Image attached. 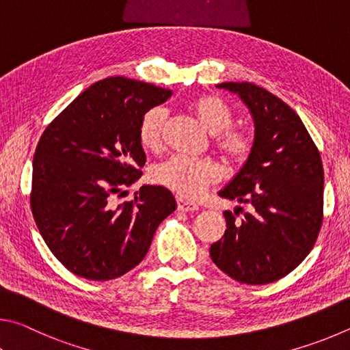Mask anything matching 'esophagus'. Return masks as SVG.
<instances>
[{
	"instance_id": "obj_1",
	"label": "esophagus",
	"mask_w": 350,
	"mask_h": 350,
	"mask_svg": "<svg viewBox=\"0 0 350 350\" xmlns=\"http://www.w3.org/2000/svg\"><path fill=\"white\" fill-rule=\"evenodd\" d=\"M176 204H178V211L181 212H195L198 211V206L193 203H189V201L183 198H176Z\"/></svg>"
}]
</instances>
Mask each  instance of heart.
I'll use <instances>...</instances> for the list:
<instances>
[{"mask_svg":"<svg viewBox=\"0 0 350 350\" xmlns=\"http://www.w3.org/2000/svg\"><path fill=\"white\" fill-rule=\"evenodd\" d=\"M192 112L200 124L217 137V149L232 163H241L252 149V138L244 131L229 129L234 121V112L223 100L213 95L198 96L191 104ZM165 110L150 109L139 124V143L147 150H155L161 144ZM221 170L211 159H192L175 155L157 164L152 169V181L169 189L181 198L197 200L213 183L218 181Z\"/></svg>","mask_w":350,"mask_h":350,"instance_id":"heart-1","label":"heart"}]
</instances>
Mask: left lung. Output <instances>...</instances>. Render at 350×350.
<instances>
[{
  "mask_svg": "<svg viewBox=\"0 0 350 350\" xmlns=\"http://www.w3.org/2000/svg\"><path fill=\"white\" fill-rule=\"evenodd\" d=\"M217 88L240 96L254 120L252 149L221 198L247 204L241 219L224 212L212 261L244 284H267L291 273L314 247L323 221L321 157L303 121L284 101L252 83ZM241 211V207H238Z\"/></svg>",
  "mask_w": 350,
  "mask_h": 350,
  "instance_id": "left-lung-1",
  "label": "left lung"
}]
</instances>
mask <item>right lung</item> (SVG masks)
<instances>
[{
	"instance_id": "obj_1",
	"label": "right lung",
	"mask_w": 350,
	"mask_h": 350,
	"mask_svg": "<svg viewBox=\"0 0 350 350\" xmlns=\"http://www.w3.org/2000/svg\"><path fill=\"white\" fill-rule=\"evenodd\" d=\"M170 95L137 79H101L42 132L30 206L47 247L78 277L107 281L132 271L159 223L176 209L163 186H141L133 200L112 201L141 176V120Z\"/></svg>"
}]
</instances>
